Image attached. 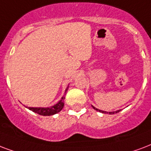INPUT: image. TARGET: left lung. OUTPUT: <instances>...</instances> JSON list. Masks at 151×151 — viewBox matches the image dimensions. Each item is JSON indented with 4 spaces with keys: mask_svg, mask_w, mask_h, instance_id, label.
Masks as SVG:
<instances>
[{
    "mask_svg": "<svg viewBox=\"0 0 151 151\" xmlns=\"http://www.w3.org/2000/svg\"><path fill=\"white\" fill-rule=\"evenodd\" d=\"M93 109H95V110H96V111H101V112H102V113H109V114H114V113H115V112H116V113H117V112H119V111H120V110H118V111H111V112H107V111H101V110H99V109H96V108H95V107H93Z\"/></svg>",
    "mask_w": 151,
    "mask_h": 151,
    "instance_id": "obj_1",
    "label": "left lung"
}]
</instances>
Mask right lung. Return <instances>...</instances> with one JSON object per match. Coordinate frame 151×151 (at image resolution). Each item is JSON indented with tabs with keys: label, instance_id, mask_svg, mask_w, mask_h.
Listing matches in <instances>:
<instances>
[{
	"label": "right lung",
	"instance_id": "obj_1",
	"mask_svg": "<svg viewBox=\"0 0 151 151\" xmlns=\"http://www.w3.org/2000/svg\"><path fill=\"white\" fill-rule=\"evenodd\" d=\"M64 99L65 97L63 96L59 102H58L54 106L50 108H28V109L32 110L35 113L41 115V116H52L55 114L59 112L64 107Z\"/></svg>",
	"mask_w": 151,
	"mask_h": 151
}]
</instances>
